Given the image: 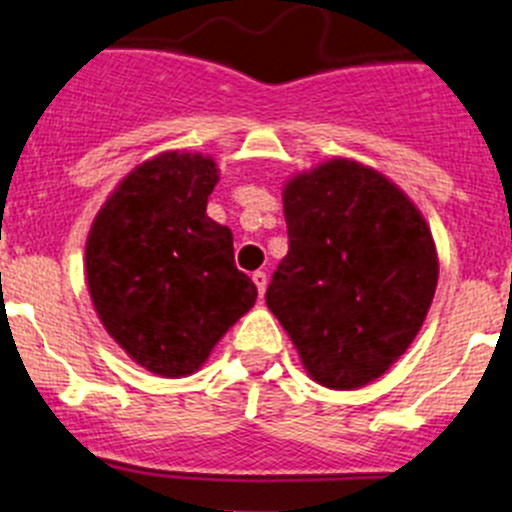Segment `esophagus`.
<instances>
[{
	"mask_svg": "<svg viewBox=\"0 0 512 512\" xmlns=\"http://www.w3.org/2000/svg\"><path fill=\"white\" fill-rule=\"evenodd\" d=\"M253 284H256V289H259V295L264 297L266 292V284H269V277H266V271H253Z\"/></svg>",
	"mask_w": 512,
	"mask_h": 512,
	"instance_id": "obj_1",
	"label": "esophagus"
}]
</instances>
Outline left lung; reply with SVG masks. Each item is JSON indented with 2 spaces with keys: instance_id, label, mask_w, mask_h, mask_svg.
I'll list each match as a JSON object with an SVG mask.
<instances>
[{
  "instance_id": "obj_1",
  "label": "left lung",
  "mask_w": 512,
  "mask_h": 512,
  "mask_svg": "<svg viewBox=\"0 0 512 512\" xmlns=\"http://www.w3.org/2000/svg\"><path fill=\"white\" fill-rule=\"evenodd\" d=\"M289 251L266 305L330 390L382 377L418 336L438 284L425 217L387 176L330 158L284 184Z\"/></svg>"
}]
</instances>
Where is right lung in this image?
<instances>
[{"label":"right lung","instance_id":"1","mask_svg":"<svg viewBox=\"0 0 512 512\" xmlns=\"http://www.w3.org/2000/svg\"><path fill=\"white\" fill-rule=\"evenodd\" d=\"M220 171L210 156L166 151L135 166L87 238V287L104 330L158 377H187L256 302L235 269L233 233L207 217Z\"/></svg>","mask_w":512,"mask_h":512}]
</instances>
